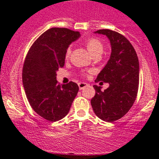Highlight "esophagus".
Wrapping results in <instances>:
<instances>
[{
    "mask_svg": "<svg viewBox=\"0 0 159 159\" xmlns=\"http://www.w3.org/2000/svg\"><path fill=\"white\" fill-rule=\"evenodd\" d=\"M78 85H79V88H80V90L84 89L86 87L88 86V84H87V83H79Z\"/></svg>",
    "mask_w": 159,
    "mask_h": 159,
    "instance_id": "34e87169",
    "label": "esophagus"
}]
</instances>
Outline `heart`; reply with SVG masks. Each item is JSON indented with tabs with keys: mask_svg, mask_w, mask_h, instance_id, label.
Masks as SVG:
<instances>
[{
	"mask_svg": "<svg viewBox=\"0 0 159 159\" xmlns=\"http://www.w3.org/2000/svg\"><path fill=\"white\" fill-rule=\"evenodd\" d=\"M86 46L88 48V51L92 56H95L96 54H99V53L102 52V49H103V46L102 43L99 41L96 38H91L88 39L86 41ZM71 54V47L67 48V51L65 53L66 58H68Z\"/></svg>",
	"mask_w": 159,
	"mask_h": 159,
	"instance_id": "obj_1",
	"label": "heart"
}]
</instances>
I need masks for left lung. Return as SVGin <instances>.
<instances>
[{
	"instance_id": "8db88e82",
	"label": "left lung",
	"mask_w": 159,
	"mask_h": 159,
	"mask_svg": "<svg viewBox=\"0 0 159 159\" xmlns=\"http://www.w3.org/2000/svg\"><path fill=\"white\" fill-rule=\"evenodd\" d=\"M95 33L105 35L109 39L111 53L95 80L108 83L109 87L102 92L101 87L94 85L95 95L91 104L99 119L111 123L125 116L135 101L139 64L135 50L123 35L110 29H99Z\"/></svg>"
}]
</instances>
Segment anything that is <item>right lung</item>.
<instances>
[{
  "label": "right lung",
  "mask_w": 159,
  "mask_h": 159,
  "mask_svg": "<svg viewBox=\"0 0 159 159\" xmlns=\"http://www.w3.org/2000/svg\"><path fill=\"white\" fill-rule=\"evenodd\" d=\"M79 32L65 28H52L39 36L29 49L22 71L25 94L31 107L48 121L65 117L79 92L75 83L60 85L57 71L63 67L65 53Z\"/></svg>",
  "instance_id": "right-lung-1"
}]
</instances>
